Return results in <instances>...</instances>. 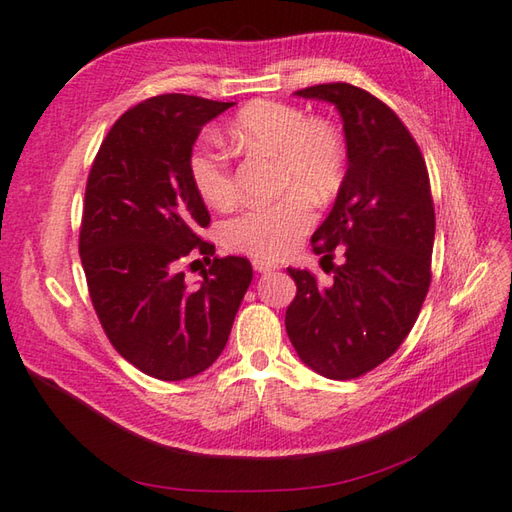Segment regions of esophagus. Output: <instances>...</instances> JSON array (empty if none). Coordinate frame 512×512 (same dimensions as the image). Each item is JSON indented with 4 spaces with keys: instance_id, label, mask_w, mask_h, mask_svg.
Segmentation results:
<instances>
[{
    "instance_id": "esophagus-1",
    "label": "esophagus",
    "mask_w": 512,
    "mask_h": 512,
    "mask_svg": "<svg viewBox=\"0 0 512 512\" xmlns=\"http://www.w3.org/2000/svg\"><path fill=\"white\" fill-rule=\"evenodd\" d=\"M253 268L257 270V273H268V270H277L279 266L275 262H268V259L253 257Z\"/></svg>"
}]
</instances>
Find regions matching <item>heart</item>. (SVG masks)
Segmentation results:
<instances>
[{
	"mask_svg": "<svg viewBox=\"0 0 512 512\" xmlns=\"http://www.w3.org/2000/svg\"><path fill=\"white\" fill-rule=\"evenodd\" d=\"M224 137L244 155L275 157L277 186L288 190L273 204L253 206L228 219L224 244L262 259L286 257L315 224L310 199L328 202L344 184L348 150L342 133L324 119H308L302 108L259 99L239 110ZM188 175L210 208L226 210L237 202L233 168L210 144H199L190 153Z\"/></svg>",
	"mask_w": 512,
	"mask_h": 512,
	"instance_id": "heart-1",
	"label": "heart"
}]
</instances>
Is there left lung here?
I'll return each mask as SVG.
<instances>
[{
    "mask_svg": "<svg viewBox=\"0 0 512 512\" xmlns=\"http://www.w3.org/2000/svg\"><path fill=\"white\" fill-rule=\"evenodd\" d=\"M333 104L344 122L348 168L335 206L315 230V255L330 266L322 286L288 268L297 295L286 333L302 362L328 379L366 375L395 353L415 326L430 286L435 206L426 162L413 135L382 99L335 82L297 90Z\"/></svg>",
    "mask_w": 512,
    "mask_h": 512,
    "instance_id": "8db88e82",
    "label": "left lung"
}]
</instances>
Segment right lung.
<instances>
[{
    "label": "right lung",
    "mask_w": 512,
    "mask_h": 512,
    "mask_svg": "<svg viewBox=\"0 0 512 512\" xmlns=\"http://www.w3.org/2000/svg\"><path fill=\"white\" fill-rule=\"evenodd\" d=\"M230 106L150 97L108 130L88 173L79 257L90 302L117 353L162 382L204 373L222 355L253 279L246 257L209 259L215 246L199 233L210 215L188 175L199 130ZM197 254L211 268L188 287L181 264Z\"/></svg>",
    "instance_id": "obj_1"
}]
</instances>
